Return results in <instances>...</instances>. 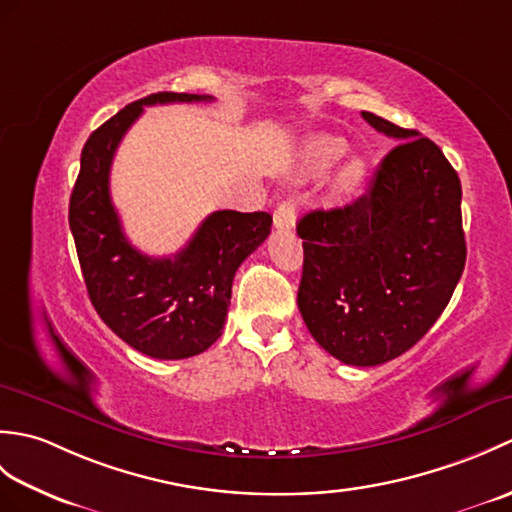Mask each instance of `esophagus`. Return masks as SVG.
I'll use <instances>...</instances> for the list:
<instances>
[{"label":"esophagus","instance_id":"obj_1","mask_svg":"<svg viewBox=\"0 0 512 512\" xmlns=\"http://www.w3.org/2000/svg\"><path fill=\"white\" fill-rule=\"evenodd\" d=\"M273 220H275V228H279V231H292V228H295V222H297L295 202H292L290 198H286L284 202H281L277 206Z\"/></svg>","mask_w":512,"mask_h":512}]
</instances>
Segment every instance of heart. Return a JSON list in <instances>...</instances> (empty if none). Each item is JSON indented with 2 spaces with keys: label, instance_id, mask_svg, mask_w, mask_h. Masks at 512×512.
<instances>
[{
  "label": "heart",
  "instance_id": "1",
  "mask_svg": "<svg viewBox=\"0 0 512 512\" xmlns=\"http://www.w3.org/2000/svg\"><path fill=\"white\" fill-rule=\"evenodd\" d=\"M343 149H345V145L339 138H332V136L312 138L306 151H303V162H306L308 173H323L336 158L343 154ZM361 176H363L361 162H350V165L341 171L339 191L341 193L352 191L358 184V180H361Z\"/></svg>",
  "mask_w": 512,
  "mask_h": 512
}]
</instances>
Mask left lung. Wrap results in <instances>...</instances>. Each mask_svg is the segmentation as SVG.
<instances>
[{
  "instance_id": "8db88e82",
  "label": "left lung",
  "mask_w": 512,
  "mask_h": 512,
  "mask_svg": "<svg viewBox=\"0 0 512 512\" xmlns=\"http://www.w3.org/2000/svg\"><path fill=\"white\" fill-rule=\"evenodd\" d=\"M402 140L361 198L299 220V312L325 352L374 367L416 345L453 295L466 262L462 187L433 140L363 112Z\"/></svg>"
}]
</instances>
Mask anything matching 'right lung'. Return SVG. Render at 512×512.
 <instances>
[{
  "mask_svg": "<svg viewBox=\"0 0 512 512\" xmlns=\"http://www.w3.org/2000/svg\"><path fill=\"white\" fill-rule=\"evenodd\" d=\"M193 101L211 96L158 92L123 107L85 143L70 198V231L94 310L127 345L162 361L202 354L220 339L237 268L273 224L264 211H215L173 257H149L127 242L110 195L118 143L145 105Z\"/></svg>",
  "mask_w": 512,
  "mask_h": 512,
  "instance_id": "right-lung-1",
  "label": "right lung"
}]
</instances>
